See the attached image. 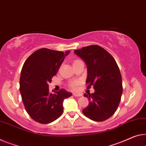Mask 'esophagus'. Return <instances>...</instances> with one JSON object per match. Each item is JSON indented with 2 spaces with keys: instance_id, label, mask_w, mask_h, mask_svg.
Segmentation results:
<instances>
[{
  "instance_id": "34e87169",
  "label": "esophagus",
  "mask_w": 146,
  "mask_h": 146,
  "mask_svg": "<svg viewBox=\"0 0 146 146\" xmlns=\"http://www.w3.org/2000/svg\"><path fill=\"white\" fill-rule=\"evenodd\" d=\"M73 95L75 96H82V95H81L80 93H73Z\"/></svg>"
}]
</instances>
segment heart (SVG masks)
Returning a JSON list of instances; mask_svg holds the SVG:
<instances>
[{
    "instance_id": "obj_1",
    "label": "heart",
    "mask_w": 146,
    "mask_h": 146,
    "mask_svg": "<svg viewBox=\"0 0 146 146\" xmlns=\"http://www.w3.org/2000/svg\"><path fill=\"white\" fill-rule=\"evenodd\" d=\"M77 84H78L77 82H74L72 83L70 86H71L72 87V88H75V87H76V85H77Z\"/></svg>"
}]
</instances>
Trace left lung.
Segmentation results:
<instances>
[{"mask_svg": "<svg viewBox=\"0 0 146 146\" xmlns=\"http://www.w3.org/2000/svg\"><path fill=\"white\" fill-rule=\"evenodd\" d=\"M74 53L86 62L87 68L86 84L93 86V93L84 94L89 104L83 113L95 121H103L117 110L123 93L122 78L113 57L97 45L74 50Z\"/></svg>", "mask_w": 146, "mask_h": 146, "instance_id": "8db88e82", "label": "left lung"}]
</instances>
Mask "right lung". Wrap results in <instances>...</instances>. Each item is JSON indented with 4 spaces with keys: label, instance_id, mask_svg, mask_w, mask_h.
Listing matches in <instances>:
<instances>
[{
    "label": "right lung",
    "instance_id": "1",
    "mask_svg": "<svg viewBox=\"0 0 146 146\" xmlns=\"http://www.w3.org/2000/svg\"><path fill=\"white\" fill-rule=\"evenodd\" d=\"M69 53L42 48L25 62L19 91L25 108L35 121L47 124L57 119L63 112V100L72 96L64 89L51 93L48 86Z\"/></svg>",
    "mask_w": 146,
    "mask_h": 146
}]
</instances>
